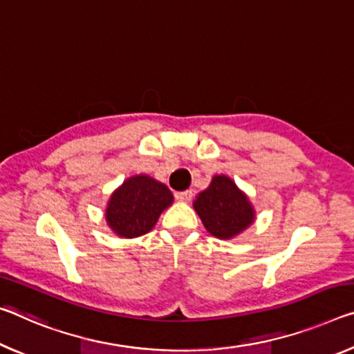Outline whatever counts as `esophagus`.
Masks as SVG:
<instances>
[{"label":"esophagus","mask_w":354,"mask_h":354,"mask_svg":"<svg viewBox=\"0 0 354 354\" xmlns=\"http://www.w3.org/2000/svg\"><path fill=\"white\" fill-rule=\"evenodd\" d=\"M176 198L179 201H183V203H187V201H190V198H192V190H184V192H179L176 195Z\"/></svg>","instance_id":"esophagus-1"}]
</instances>
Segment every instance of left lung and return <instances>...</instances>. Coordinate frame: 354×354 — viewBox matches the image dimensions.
Returning a JSON list of instances; mask_svg holds the SVG:
<instances>
[{
    "instance_id": "obj_1",
    "label": "left lung",
    "mask_w": 354,
    "mask_h": 354,
    "mask_svg": "<svg viewBox=\"0 0 354 354\" xmlns=\"http://www.w3.org/2000/svg\"><path fill=\"white\" fill-rule=\"evenodd\" d=\"M194 209L206 232L218 239H233L255 222L249 195L227 175H214L209 186L195 197Z\"/></svg>"
}]
</instances>
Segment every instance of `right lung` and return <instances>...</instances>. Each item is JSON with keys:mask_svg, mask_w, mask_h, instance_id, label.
<instances>
[{"mask_svg": "<svg viewBox=\"0 0 354 354\" xmlns=\"http://www.w3.org/2000/svg\"><path fill=\"white\" fill-rule=\"evenodd\" d=\"M173 194L153 176H129L111 192L105 206V221L116 236L132 239L149 233L159 216L173 205Z\"/></svg>", "mask_w": 354, "mask_h": 354, "instance_id": "right-lung-1", "label": "right lung"}]
</instances>
